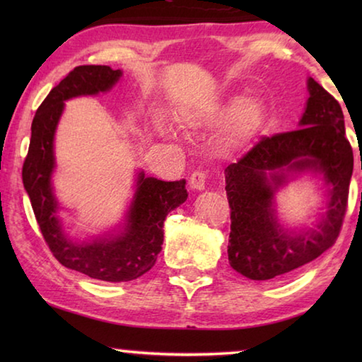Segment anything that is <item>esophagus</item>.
<instances>
[{"instance_id": "1", "label": "esophagus", "mask_w": 362, "mask_h": 362, "mask_svg": "<svg viewBox=\"0 0 362 362\" xmlns=\"http://www.w3.org/2000/svg\"><path fill=\"white\" fill-rule=\"evenodd\" d=\"M189 187L196 192H201V189H204L206 187V174L201 173V170H196V173L192 174L189 177Z\"/></svg>"}]
</instances>
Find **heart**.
<instances>
[{
  "label": "heart",
  "mask_w": 362,
  "mask_h": 362,
  "mask_svg": "<svg viewBox=\"0 0 362 362\" xmlns=\"http://www.w3.org/2000/svg\"><path fill=\"white\" fill-rule=\"evenodd\" d=\"M267 107L265 102L259 97H233L228 102L222 103L211 112L189 113L183 118L188 129H203V127L217 126L220 122L231 119L226 140L231 146H240L255 136L265 121ZM169 131V129H166Z\"/></svg>",
  "instance_id": "heart-1"
}]
</instances>
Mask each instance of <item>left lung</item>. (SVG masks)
<instances>
[{
	"label": "left lung",
	"instance_id": "obj_1",
	"mask_svg": "<svg viewBox=\"0 0 362 362\" xmlns=\"http://www.w3.org/2000/svg\"><path fill=\"white\" fill-rule=\"evenodd\" d=\"M300 129L265 137L225 169L231 207L228 260L254 281L278 279L306 265L332 246L346 212L353 150L345 137L340 103L313 78ZM320 175L327 204L313 227L289 229L280 223L276 194L289 180Z\"/></svg>",
	"mask_w": 362,
	"mask_h": 362
}]
</instances>
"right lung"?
<instances>
[{"label": "right lung", "instance_id": "right-lung-1", "mask_svg": "<svg viewBox=\"0 0 362 362\" xmlns=\"http://www.w3.org/2000/svg\"><path fill=\"white\" fill-rule=\"evenodd\" d=\"M121 76V70L107 65H81L71 70L36 112L22 169L23 187L54 257L66 268L108 283L137 279L155 265L164 240V220L188 198L185 179L164 182L139 170L136 192L122 223L88 241L73 240L65 231L59 216L64 207L52 183L56 170L54 139L65 102L73 97L108 93Z\"/></svg>", "mask_w": 362, "mask_h": 362}]
</instances>
